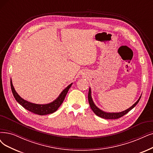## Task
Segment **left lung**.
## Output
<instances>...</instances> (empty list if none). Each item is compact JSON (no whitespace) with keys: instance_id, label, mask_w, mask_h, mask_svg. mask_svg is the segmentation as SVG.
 Returning <instances> with one entry per match:
<instances>
[{"instance_id":"8db88e82","label":"left lung","mask_w":153,"mask_h":153,"mask_svg":"<svg viewBox=\"0 0 153 153\" xmlns=\"http://www.w3.org/2000/svg\"><path fill=\"white\" fill-rule=\"evenodd\" d=\"M141 96L142 94L140 95V97H139V98L138 99V100L135 102L132 106L130 107L129 108L124 110L123 111L121 112H117V113H110V112H106L104 111L103 110H101V109H100L98 107H97L96 106V105L94 104V101L92 99V97H91V88H89V93H88V101H89V103L90 105V107H91V110H93V111L94 113V114L97 115V116L101 117L103 118H105V119H117V118H119L120 117H122V116H123L124 115L127 114V113L131 111L132 108H134V107L138 103L139 101L141 98Z\"/></svg>"}]
</instances>
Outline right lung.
Segmentation results:
<instances>
[{
	"label": "right lung",
	"mask_w": 153,
	"mask_h": 153,
	"mask_svg": "<svg viewBox=\"0 0 153 153\" xmlns=\"http://www.w3.org/2000/svg\"><path fill=\"white\" fill-rule=\"evenodd\" d=\"M72 83L69 84L67 88H65L63 91L61 92L57 98H56L52 102L48 104H35L27 101L24 99H22L20 96L16 91V90L13 86L12 80L10 79V87L11 90L13 94V96L16 100L18 101L22 107L25 109L30 111L33 114H38L39 115H45L53 114L55 111L58 110L59 106L63 103V101L65 98V96L69 91V89L71 87Z\"/></svg>",
	"instance_id": "right-lung-1"
}]
</instances>
